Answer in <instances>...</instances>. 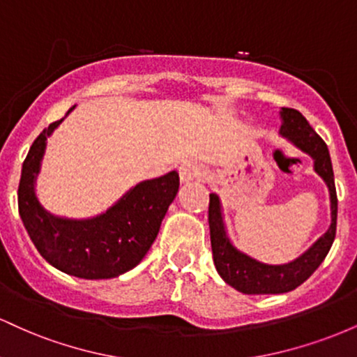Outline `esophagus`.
<instances>
[{
  "mask_svg": "<svg viewBox=\"0 0 357 357\" xmlns=\"http://www.w3.org/2000/svg\"><path fill=\"white\" fill-rule=\"evenodd\" d=\"M202 174V166L195 161H184L181 166H179V178H181L183 183H190L192 179H196Z\"/></svg>",
  "mask_w": 357,
  "mask_h": 357,
  "instance_id": "34e87169",
  "label": "esophagus"
}]
</instances>
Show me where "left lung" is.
<instances>
[{
    "instance_id": "1",
    "label": "left lung",
    "mask_w": 357,
    "mask_h": 357,
    "mask_svg": "<svg viewBox=\"0 0 357 357\" xmlns=\"http://www.w3.org/2000/svg\"><path fill=\"white\" fill-rule=\"evenodd\" d=\"M280 136L292 142L302 153L314 159V171L326 183L331 199V227L309 250L289 264L270 265L258 261L247 253L240 252L231 243L221 213V203L216 192L210 195L208 221H210V236L213 261L220 277L236 289L238 292L257 296V294H285L304 284L322 264L329 253L335 238L337 225V195H335L334 171L331 162L329 149L321 136L310 127L307 119L296 109L282 107Z\"/></svg>"
}]
</instances>
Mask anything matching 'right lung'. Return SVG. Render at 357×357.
<instances>
[{
  "label": "right lung",
  "mask_w": 357,
  "mask_h": 357,
  "mask_svg": "<svg viewBox=\"0 0 357 357\" xmlns=\"http://www.w3.org/2000/svg\"><path fill=\"white\" fill-rule=\"evenodd\" d=\"M75 105L68 110V114ZM43 129L28 151L18 186V210L31 241L48 264L68 275L99 280L134 268L158 236L161 221L179 190V174L171 171L130 188L107 211L73 220L52 215L35 192L47 139L60 126Z\"/></svg>",
  "instance_id": "add662e5"
}]
</instances>
